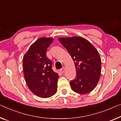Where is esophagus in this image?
Listing matches in <instances>:
<instances>
[{
    "label": "esophagus",
    "mask_w": 121,
    "mask_h": 121,
    "mask_svg": "<svg viewBox=\"0 0 121 121\" xmlns=\"http://www.w3.org/2000/svg\"><path fill=\"white\" fill-rule=\"evenodd\" d=\"M60 72H61V73H64V72H65V68L63 67L62 68H61V69H60Z\"/></svg>",
    "instance_id": "obj_1"
}]
</instances>
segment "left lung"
Masks as SVG:
<instances>
[{
    "label": "left lung",
    "mask_w": 121,
    "mask_h": 121,
    "mask_svg": "<svg viewBox=\"0 0 121 121\" xmlns=\"http://www.w3.org/2000/svg\"><path fill=\"white\" fill-rule=\"evenodd\" d=\"M59 41L69 52L76 68V77L69 82L71 89L80 94L90 92L96 86L101 74L98 51L89 41L81 37L60 38Z\"/></svg>",
    "instance_id": "1"
}]
</instances>
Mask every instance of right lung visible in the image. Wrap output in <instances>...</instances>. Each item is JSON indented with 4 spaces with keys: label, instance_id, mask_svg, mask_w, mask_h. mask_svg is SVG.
<instances>
[{
    "label": "right lung",
    "instance_id": "obj_1",
    "mask_svg": "<svg viewBox=\"0 0 121 121\" xmlns=\"http://www.w3.org/2000/svg\"><path fill=\"white\" fill-rule=\"evenodd\" d=\"M52 38L42 37L32 44L23 57L24 78L32 93L41 98H48L57 91L58 74L52 69L51 60L47 57Z\"/></svg>",
    "mask_w": 121,
    "mask_h": 121
}]
</instances>
